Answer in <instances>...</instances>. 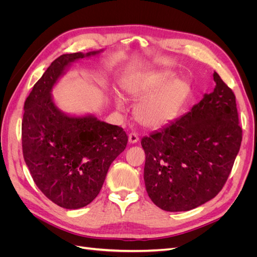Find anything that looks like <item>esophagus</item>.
<instances>
[{
	"label": "esophagus",
	"instance_id": "esophagus-1",
	"mask_svg": "<svg viewBox=\"0 0 257 257\" xmlns=\"http://www.w3.org/2000/svg\"><path fill=\"white\" fill-rule=\"evenodd\" d=\"M139 141V137L136 133H131L128 135V143L130 144H136Z\"/></svg>",
	"mask_w": 257,
	"mask_h": 257
}]
</instances>
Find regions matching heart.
<instances>
[{
	"instance_id": "heart-1",
	"label": "heart",
	"mask_w": 257,
	"mask_h": 257,
	"mask_svg": "<svg viewBox=\"0 0 257 257\" xmlns=\"http://www.w3.org/2000/svg\"><path fill=\"white\" fill-rule=\"evenodd\" d=\"M170 72L145 74L132 79L125 87L127 94L140 100L135 108L136 120L148 128H160L174 121L190 94V84L183 79H172ZM170 81L168 82V80ZM116 108L124 110L121 99Z\"/></svg>"
}]
</instances>
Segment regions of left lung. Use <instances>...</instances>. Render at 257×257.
I'll return each mask as SVG.
<instances>
[{
	"label": "left lung",
	"mask_w": 257,
	"mask_h": 257,
	"mask_svg": "<svg viewBox=\"0 0 257 257\" xmlns=\"http://www.w3.org/2000/svg\"><path fill=\"white\" fill-rule=\"evenodd\" d=\"M215 87L192 109L142 139L148 195L165 211H188L217 195L240 149L234 92L213 73Z\"/></svg>",
	"instance_id": "8db88e82"
}]
</instances>
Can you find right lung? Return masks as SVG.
I'll list each match as a JSON object with an SVG mask.
<instances>
[{"label": "right lung", "mask_w": 257, "mask_h": 257, "mask_svg": "<svg viewBox=\"0 0 257 257\" xmlns=\"http://www.w3.org/2000/svg\"><path fill=\"white\" fill-rule=\"evenodd\" d=\"M103 50L62 54L27 97L22 119V151L37 188L65 209L89 205L102 189L111 163L127 145L122 127L94 114L62 111L52 89L74 62Z\"/></svg>", "instance_id": "add662e5"}]
</instances>
